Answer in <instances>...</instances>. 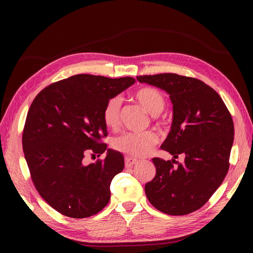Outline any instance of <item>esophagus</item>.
Listing matches in <instances>:
<instances>
[{"mask_svg": "<svg viewBox=\"0 0 253 253\" xmlns=\"http://www.w3.org/2000/svg\"><path fill=\"white\" fill-rule=\"evenodd\" d=\"M137 163H138V160L135 159V158H132V157H126V158H125V165H126V168H130V166L135 165V164H137Z\"/></svg>", "mask_w": 253, "mask_h": 253, "instance_id": "obj_1", "label": "esophagus"}]
</instances>
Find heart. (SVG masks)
Segmentation results:
<instances>
[{"mask_svg":"<svg viewBox=\"0 0 253 253\" xmlns=\"http://www.w3.org/2000/svg\"><path fill=\"white\" fill-rule=\"evenodd\" d=\"M136 100L150 114L157 115L163 111L165 98L159 90L151 87H143L135 92ZM121 98L115 96L106 102L102 113L103 122L107 128L115 129L120 125ZM159 138L153 131L125 132L114 140V147L118 151L136 158H141L151 152L158 143Z\"/></svg>","mask_w":253,"mask_h":253,"instance_id":"obj_1","label":"heart"}]
</instances>
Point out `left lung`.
<instances>
[{"label": "left lung", "instance_id": "1", "mask_svg": "<svg viewBox=\"0 0 253 253\" xmlns=\"http://www.w3.org/2000/svg\"><path fill=\"white\" fill-rule=\"evenodd\" d=\"M137 80L166 91L173 104L170 131L161 146L173 159H152L157 173L144 186L148 200L169 215L195 212L228 171L234 142L232 115L216 91L199 79L159 74L137 76ZM179 154L185 161L175 167Z\"/></svg>", "mask_w": 253, "mask_h": 253}]
</instances>
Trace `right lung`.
I'll list each match as a JSON object with an SVG mask.
<instances>
[{
	"label": "right lung",
	"instance_id": "obj_1",
	"mask_svg": "<svg viewBox=\"0 0 253 253\" xmlns=\"http://www.w3.org/2000/svg\"><path fill=\"white\" fill-rule=\"evenodd\" d=\"M136 83L132 77L79 74L47 85L27 114L23 150L39 195L65 216L99 213L111 199V181L124 169L121 152L107 149L102 113L110 99ZM104 160L85 166V153ZM99 156V155L98 156Z\"/></svg>",
	"mask_w": 253,
	"mask_h": 253
}]
</instances>
